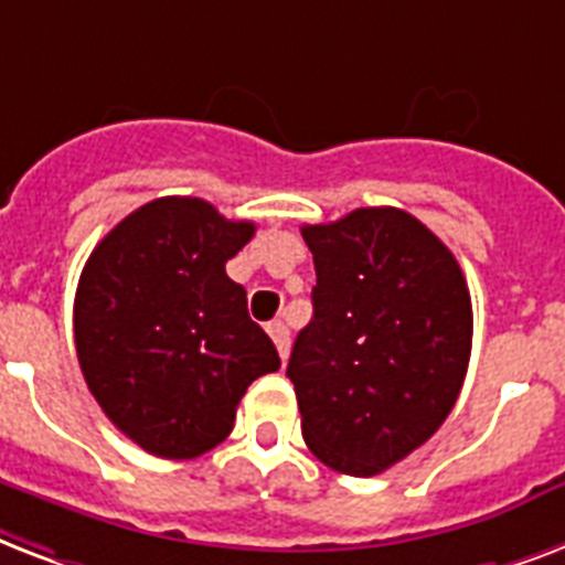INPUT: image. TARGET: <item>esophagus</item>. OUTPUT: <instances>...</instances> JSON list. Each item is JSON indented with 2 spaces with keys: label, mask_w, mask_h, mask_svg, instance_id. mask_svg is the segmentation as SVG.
Segmentation results:
<instances>
[{
  "label": "esophagus",
  "mask_w": 565,
  "mask_h": 565,
  "mask_svg": "<svg viewBox=\"0 0 565 565\" xmlns=\"http://www.w3.org/2000/svg\"><path fill=\"white\" fill-rule=\"evenodd\" d=\"M268 335L274 338V344H277L279 359L286 361L288 359V347H291V338H288L286 323H282V320H274V323H268Z\"/></svg>",
  "instance_id": "34e87169"
}]
</instances>
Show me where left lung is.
Returning <instances> with one entry per match:
<instances>
[{"label": "left lung", "mask_w": 565, "mask_h": 565, "mask_svg": "<svg viewBox=\"0 0 565 565\" xmlns=\"http://www.w3.org/2000/svg\"><path fill=\"white\" fill-rule=\"evenodd\" d=\"M318 286L297 335L303 440L344 476L394 467L455 408L472 350V303L452 250L394 206L306 224Z\"/></svg>", "instance_id": "left-lung-1"}]
</instances>
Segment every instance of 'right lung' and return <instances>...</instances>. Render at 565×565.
<instances>
[{
    "label": "right lung",
    "instance_id": "right-lung-1",
    "mask_svg": "<svg viewBox=\"0 0 565 565\" xmlns=\"http://www.w3.org/2000/svg\"><path fill=\"white\" fill-rule=\"evenodd\" d=\"M201 198H157L89 254L75 291V350L110 423L157 458L186 461L233 431L277 347L247 315L227 259L254 238Z\"/></svg>",
    "mask_w": 565,
    "mask_h": 565
}]
</instances>
